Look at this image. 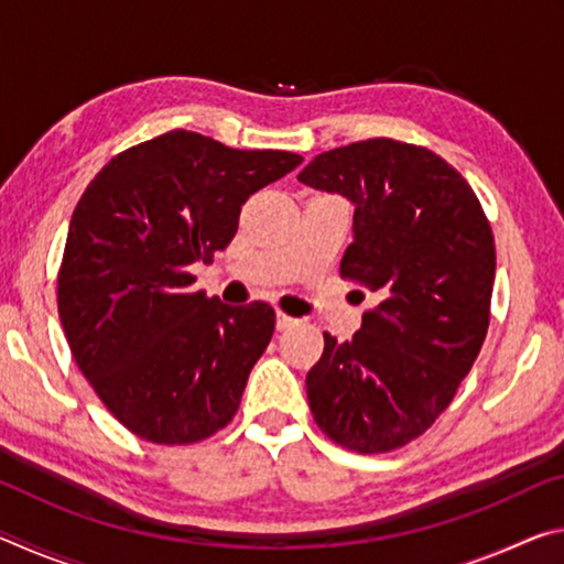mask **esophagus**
I'll return each mask as SVG.
<instances>
[{
    "instance_id": "esophagus-1",
    "label": "esophagus",
    "mask_w": 564,
    "mask_h": 564,
    "mask_svg": "<svg viewBox=\"0 0 564 564\" xmlns=\"http://www.w3.org/2000/svg\"><path fill=\"white\" fill-rule=\"evenodd\" d=\"M295 323H299V321L285 316V313H281V311H279V316H275V328H279V330H289V328L295 326Z\"/></svg>"
}]
</instances>
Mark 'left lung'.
<instances>
[{"instance_id":"8db88e82","label":"left lung","mask_w":564,"mask_h":564,"mask_svg":"<svg viewBox=\"0 0 564 564\" xmlns=\"http://www.w3.org/2000/svg\"><path fill=\"white\" fill-rule=\"evenodd\" d=\"M299 181L356 206L340 279L378 299L352 340L323 333L305 376L313 420L348 451H395L451 405L488 336L492 228L445 159L395 139L330 149Z\"/></svg>"}]
</instances>
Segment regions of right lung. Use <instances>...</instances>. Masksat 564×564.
I'll list each match as a JSON object with an SVG mask.
<instances>
[{
	"label": "right lung",
	"mask_w": 564,
	"mask_h": 564,
	"mask_svg": "<svg viewBox=\"0 0 564 564\" xmlns=\"http://www.w3.org/2000/svg\"><path fill=\"white\" fill-rule=\"evenodd\" d=\"M301 161L176 129L121 151L82 194L59 318L76 366L133 435L188 445L231 423L275 313L194 291L191 265L224 251L248 196Z\"/></svg>",
	"instance_id": "right-lung-1"
}]
</instances>
